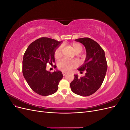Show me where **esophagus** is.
I'll list each match as a JSON object with an SVG mask.
<instances>
[{"label":"esophagus","instance_id":"1","mask_svg":"<svg viewBox=\"0 0 130 130\" xmlns=\"http://www.w3.org/2000/svg\"><path fill=\"white\" fill-rule=\"evenodd\" d=\"M66 74H67L66 72H62V74H63V76L66 75Z\"/></svg>","mask_w":130,"mask_h":130}]
</instances>
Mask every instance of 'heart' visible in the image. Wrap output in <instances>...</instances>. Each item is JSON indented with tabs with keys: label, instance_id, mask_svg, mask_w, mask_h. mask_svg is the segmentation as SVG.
Returning <instances> with one entry per match:
<instances>
[{
	"label": "heart",
	"instance_id": "b5f03b06",
	"mask_svg": "<svg viewBox=\"0 0 130 130\" xmlns=\"http://www.w3.org/2000/svg\"><path fill=\"white\" fill-rule=\"evenodd\" d=\"M75 53L78 54L81 53L83 50V47L77 43H74L70 45ZM62 49L61 46H59L54 52V56L56 58H59L62 56ZM77 63L75 61H69L66 59H62L57 63L58 68L62 71L68 72L70 70L75 67Z\"/></svg>",
	"mask_w": 130,
	"mask_h": 130
}]
</instances>
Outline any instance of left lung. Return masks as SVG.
Listing matches in <instances>:
<instances>
[{
	"instance_id": "left-lung-1",
	"label": "left lung",
	"mask_w": 130,
	"mask_h": 130,
	"mask_svg": "<svg viewBox=\"0 0 130 130\" xmlns=\"http://www.w3.org/2000/svg\"><path fill=\"white\" fill-rule=\"evenodd\" d=\"M86 50V58L84 63L78 69L80 73L86 70L85 75L78 77L74 75V79L70 86L72 92L81 96L92 95L100 87L105 78L107 63L105 52L98 43L88 37L78 38Z\"/></svg>"
}]
</instances>
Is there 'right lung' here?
<instances>
[{"mask_svg": "<svg viewBox=\"0 0 130 130\" xmlns=\"http://www.w3.org/2000/svg\"><path fill=\"white\" fill-rule=\"evenodd\" d=\"M62 42L48 37L37 39L29 45L23 60V74L27 84L35 92L42 96L55 93L63 77L61 71L50 73L47 63L55 62L54 52Z\"/></svg>", "mask_w": 130, "mask_h": 130, "instance_id": "obj_1", "label": "right lung"}]
</instances>
